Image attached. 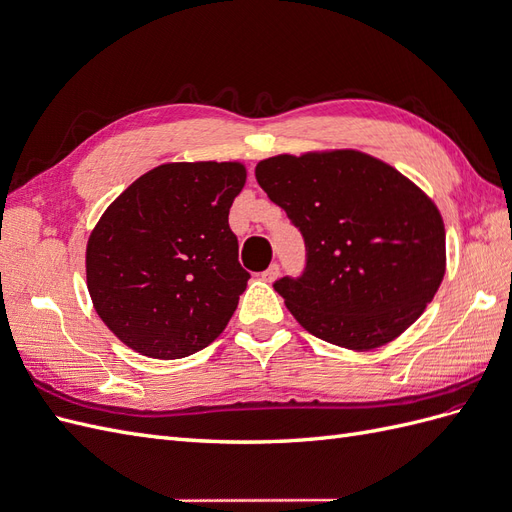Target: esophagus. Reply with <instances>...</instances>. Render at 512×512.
Returning a JSON list of instances; mask_svg holds the SVG:
<instances>
[{
    "instance_id": "obj_1",
    "label": "esophagus",
    "mask_w": 512,
    "mask_h": 512,
    "mask_svg": "<svg viewBox=\"0 0 512 512\" xmlns=\"http://www.w3.org/2000/svg\"><path fill=\"white\" fill-rule=\"evenodd\" d=\"M277 275H280V265H277V262H273V265H271L267 271L260 273V277H262V280H265V282L277 280Z\"/></svg>"
}]
</instances>
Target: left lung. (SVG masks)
<instances>
[{
  "label": "left lung",
  "instance_id": "left-lung-1",
  "mask_svg": "<svg viewBox=\"0 0 512 512\" xmlns=\"http://www.w3.org/2000/svg\"><path fill=\"white\" fill-rule=\"evenodd\" d=\"M256 181L303 237V271L273 288L309 333L371 350L423 314L444 277V224L404 175L346 149L262 160Z\"/></svg>",
  "mask_w": 512,
  "mask_h": 512
}]
</instances>
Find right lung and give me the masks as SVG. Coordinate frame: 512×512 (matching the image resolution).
I'll return each instance as SVG.
<instances>
[{"label": "right lung", "instance_id": "add662e5", "mask_svg": "<svg viewBox=\"0 0 512 512\" xmlns=\"http://www.w3.org/2000/svg\"><path fill=\"white\" fill-rule=\"evenodd\" d=\"M243 183L237 162L162 164L104 211L87 243V288L123 344L183 359L226 329L250 280L228 226Z\"/></svg>", "mask_w": 512, "mask_h": 512}]
</instances>
